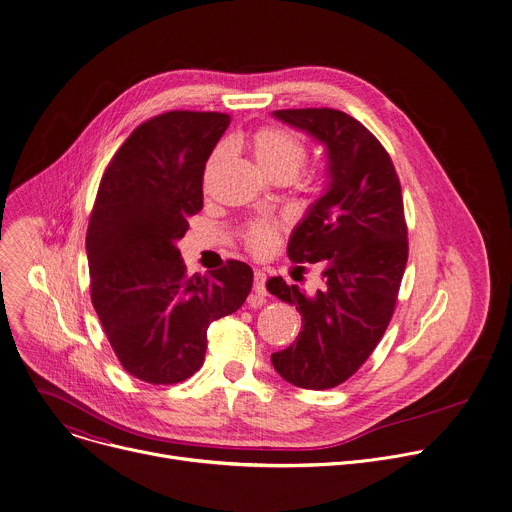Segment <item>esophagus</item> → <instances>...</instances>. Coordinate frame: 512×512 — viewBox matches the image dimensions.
Instances as JSON below:
<instances>
[{
  "label": "esophagus",
  "mask_w": 512,
  "mask_h": 512,
  "mask_svg": "<svg viewBox=\"0 0 512 512\" xmlns=\"http://www.w3.org/2000/svg\"><path fill=\"white\" fill-rule=\"evenodd\" d=\"M265 281H267V275L263 271H255V275H253V291H255L257 296H265L267 294Z\"/></svg>",
  "instance_id": "1"
}]
</instances>
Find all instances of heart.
<instances>
[{
  "label": "heart",
  "instance_id": "heart-1",
  "mask_svg": "<svg viewBox=\"0 0 512 512\" xmlns=\"http://www.w3.org/2000/svg\"><path fill=\"white\" fill-rule=\"evenodd\" d=\"M249 145L259 170L271 180H283V178L294 180L298 172L304 168L308 158V148L304 139L294 131L275 127V125L257 129L251 135ZM223 158H225V148L223 145H218L206 162L204 180L210 178V174L216 170L218 164L223 162ZM279 231H281V223L277 221H255L245 229L243 239H245V245L255 255H267L277 245Z\"/></svg>",
  "mask_w": 512,
  "mask_h": 512
}]
</instances>
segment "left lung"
Instances as JSON below:
<instances>
[{"mask_svg":"<svg viewBox=\"0 0 512 512\" xmlns=\"http://www.w3.org/2000/svg\"><path fill=\"white\" fill-rule=\"evenodd\" d=\"M273 117L310 133L328 154L326 192L289 237L294 263H320L324 287L308 296L281 277L269 294L302 314L296 342L271 354L281 379L302 389H332L377 348L397 304L407 265L401 184L381 141L336 109H283Z\"/></svg>","mask_w":512,"mask_h":512,"instance_id":"8db88e82","label":"left lung"}]
</instances>
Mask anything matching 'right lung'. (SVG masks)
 Masks as SVG:
<instances>
[{
    "label": "right lung",
    "mask_w": 512,
    "mask_h": 512,
    "mask_svg": "<svg viewBox=\"0 0 512 512\" xmlns=\"http://www.w3.org/2000/svg\"><path fill=\"white\" fill-rule=\"evenodd\" d=\"M227 113L168 111L125 139L109 162L89 218L91 302L121 367L174 385L204 362L210 322L237 312L253 269L227 261L186 275L176 243L202 208V176Z\"/></svg>",
    "instance_id": "add662e5"
}]
</instances>
